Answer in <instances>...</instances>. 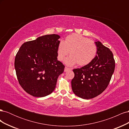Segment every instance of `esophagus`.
<instances>
[{
    "label": "esophagus",
    "instance_id": "obj_1",
    "mask_svg": "<svg viewBox=\"0 0 129 129\" xmlns=\"http://www.w3.org/2000/svg\"><path fill=\"white\" fill-rule=\"evenodd\" d=\"M71 70H72L71 68H68L67 67H65V68H64V72H68L69 71H71Z\"/></svg>",
    "mask_w": 129,
    "mask_h": 129
}]
</instances>
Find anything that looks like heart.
<instances>
[{
  "label": "heart",
  "instance_id": "obj_1",
  "mask_svg": "<svg viewBox=\"0 0 129 129\" xmlns=\"http://www.w3.org/2000/svg\"><path fill=\"white\" fill-rule=\"evenodd\" d=\"M57 58L62 61L70 52V56L65 62L72 66H86L93 60L97 53L96 43L81 35L72 34L66 37L64 42H61L57 48Z\"/></svg>",
  "mask_w": 129,
  "mask_h": 129
}]
</instances>
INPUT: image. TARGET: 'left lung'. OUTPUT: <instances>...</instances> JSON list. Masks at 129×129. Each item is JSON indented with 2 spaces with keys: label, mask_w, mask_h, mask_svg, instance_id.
Here are the masks:
<instances>
[{
  "label": "left lung",
  "mask_w": 129,
  "mask_h": 129,
  "mask_svg": "<svg viewBox=\"0 0 129 129\" xmlns=\"http://www.w3.org/2000/svg\"><path fill=\"white\" fill-rule=\"evenodd\" d=\"M97 55L89 64L74 69V77L72 88L76 95L83 99H90L102 93L110 83L115 71V61L112 52L100 41Z\"/></svg>",
  "instance_id": "1"
}]
</instances>
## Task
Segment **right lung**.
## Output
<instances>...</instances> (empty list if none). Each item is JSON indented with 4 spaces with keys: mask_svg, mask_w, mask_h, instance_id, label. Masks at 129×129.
I'll return each mask as SVG.
<instances>
[{
    "mask_svg": "<svg viewBox=\"0 0 129 129\" xmlns=\"http://www.w3.org/2000/svg\"><path fill=\"white\" fill-rule=\"evenodd\" d=\"M58 35H45L23 44L15 57L14 67L19 84L29 95L47 96L56 87L64 66L57 60Z\"/></svg>",
    "mask_w": 129,
    "mask_h": 129,
    "instance_id": "right-lung-1",
    "label": "right lung"
}]
</instances>
